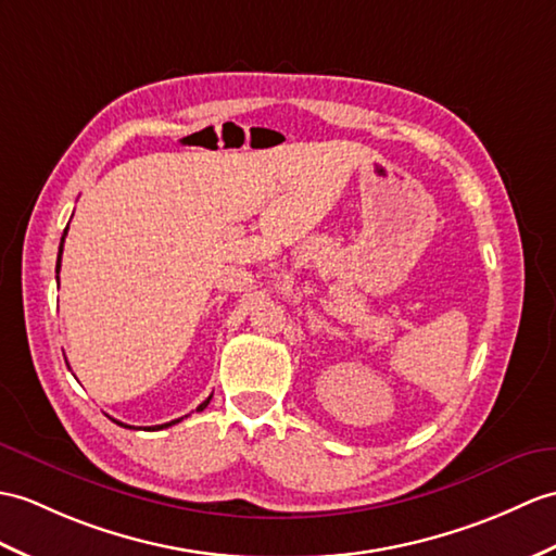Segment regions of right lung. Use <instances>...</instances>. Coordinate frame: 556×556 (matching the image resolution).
Instances as JSON below:
<instances>
[{
	"label": "right lung",
	"instance_id": "add662e5",
	"mask_svg": "<svg viewBox=\"0 0 556 556\" xmlns=\"http://www.w3.org/2000/svg\"><path fill=\"white\" fill-rule=\"evenodd\" d=\"M66 235H68V227H66V231H63V237H61V247H59V261H56V279H59V269H61V253H63V241H66ZM211 397H213V395H211ZM211 397H208V400H203V403L197 407V412H201V409L208 407ZM113 421H115V419H113ZM177 421H182V419H175V421H170V424H161L159 429H167V426H173V424H177ZM115 424H121V421H115ZM121 426H125V424H121ZM130 429H132V426H130Z\"/></svg>",
	"mask_w": 556,
	"mask_h": 556
}]
</instances>
